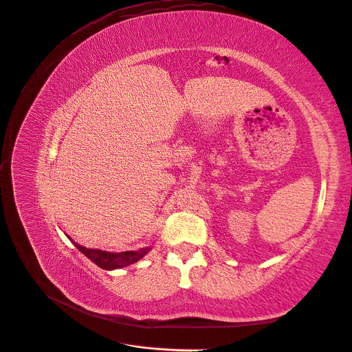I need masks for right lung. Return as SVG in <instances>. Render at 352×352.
I'll return each instance as SVG.
<instances>
[{
    "label": "right lung",
    "mask_w": 352,
    "mask_h": 352,
    "mask_svg": "<svg viewBox=\"0 0 352 352\" xmlns=\"http://www.w3.org/2000/svg\"><path fill=\"white\" fill-rule=\"evenodd\" d=\"M71 241H72V239H71ZM72 244L76 245L87 258H89L92 263L97 264L102 270H117V268H124V267L131 265V264L140 261L141 258L151 250V248L146 247V248H141L138 251L108 252V251H102V250H92V248L82 247V245L77 244L76 241H72Z\"/></svg>",
    "instance_id": "obj_1"
}]
</instances>
